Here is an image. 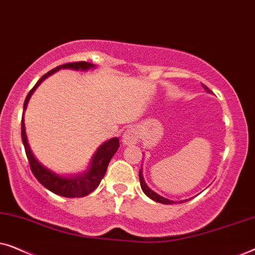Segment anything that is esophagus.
Masks as SVG:
<instances>
[{
  "label": "esophagus",
  "instance_id": "obj_1",
  "mask_svg": "<svg viewBox=\"0 0 255 255\" xmlns=\"http://www.w3.org/2000/svg\"><path fill=\"white\" fill-rule=\"evenodd\" d=\"M138 140V132L133 128H128L123 134V142L125 145H133Z\"/></svg>",
  "mask_w": 255,
  "mask_h": 255
}]
</instances>
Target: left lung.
Listing matches in <instances>:
<instances>
[{"mask_svg":"<svg viewBox=\"0 0 255 255\" xmlns=\"http://www.w3.org/2000/svg\"><path fill=\"white\" fill-rule=\"evenodd\" d=\"M202 87H203V88L205 89V92H207V93H211V90L209 89L205 85H202ZM139 180H140V187H141L142 191H144V193L146 194V196H148L149 198H151V200L155 201V202H159V203H162V204H174V203H176V202L170 201V200H168V198H165V197L160 196V195L156 194L155 191H153L151 188H148V186H147V184H146L145 180H144V176H142L141 168H140V170H139ZM182 202H184V201H182ZM182 202H181V203H182Z\"/></svg>","mask_w":255,"mask_h":255,"instance_id":"1","label":"left lung"}]
</instances>
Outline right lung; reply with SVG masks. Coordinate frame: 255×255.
I'll use <instances>...</instances> for the list:
<instances>
[{
  "label": "right lung",
  "mask_w": 255,
  "mask_h": 255,
  "mask_svg": "<svg viewBox=\"0 0 255 255\" xmlns=\"http://www.w3.org/2000/svg\"><path fill=\"white\" fill-rule=\"evenodd\" d=\"M69 68V69H75V71H87L89 68H95V65L90 64V62L86 61H80V62H69V64L60 65L58 67L52 69V71L47 72L46 74L41 76L38 80V82L34 85L32 89L30 90L27 94L25 101H24V107H23V116H22V141L25 148V153L29 160L30 168L32 170L33 175L36 176V179L43 184V186L48 189L52 193L59 195V196L64 197H83L87 195L93 193L94 190L99 187L101 180L103 179L104 174L107 172L108 165H109L111 158H113L115 153L117 152L118 147H120V139L117 137L111 138L106 142H103L102 145L97 148V151L94 154L92 162H90V167L88 170L82 174L75 176H69L65 177L61 175H58L57 173L52 172L46 167L41 165V163L36 159V156L33 155L32 151H31L29 142H27L26 133H25V125H24V111L26 109L27 103L31 95H32L34 90L45 79L53 74L59 69Z\"/></svg>",
  "instance_id": "1"
}]
</instances>
